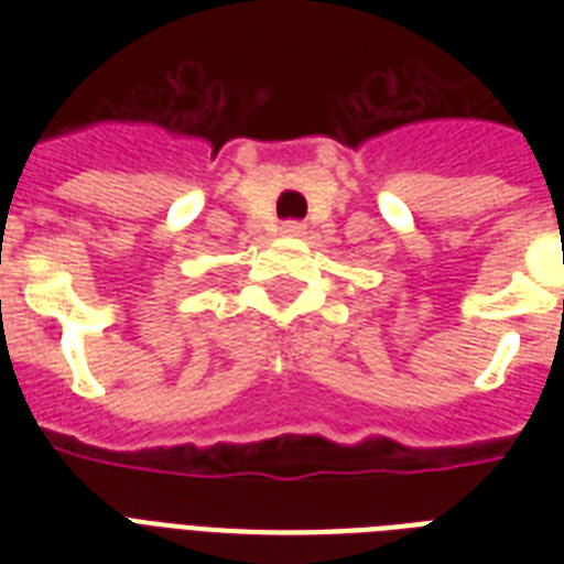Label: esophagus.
Wrapping results in <instances>:
<instances>
[{
  "label": "esophagus",
  "mask_w": 564,
  "mask_h": 564,
  "mask_svg": "<svg viewBox=\"0 0 564 564\" xmlns=\"http://www.w3.org/2000/svg\"><path fill=\"white\" fill-rule=\"evenodd\" d=\"M304 230H307V225H304V221H299V219H290V221H283V225H281L283 237H301Z\"/></svg>",
  "instance_id": "obj_1"
}]
</instances>
